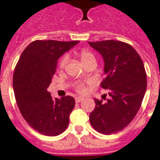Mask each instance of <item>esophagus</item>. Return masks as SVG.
<instances>
[{"label": "esophagus", "instance_id": "esophagus-1", "mask_svg": "<svg viewBox=\"0 0 160 160\" xmlns=\"http://www.w3.org/2000/svg\"><path fill=\"white\" fill-rule=\"evenodd\" d=\"M75 101H76V102L79 103V102H81L82 101H83V98H82V97H76Z\"/></svg>", "mask_w": 160, "mask_h": 160}]
</instances>
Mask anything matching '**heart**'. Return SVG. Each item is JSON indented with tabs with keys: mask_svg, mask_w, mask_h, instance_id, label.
<instances>
[{
	"mask_svg": "<svg viewBox=\"0 0 160 160\" xmlns=\"http://www.w3.org/2000/svg\"><path fill=\"white\" fill-rule=\"evenodd\" d=\"M80 58H81L82 62L83 64H87L89 61H91L94 59V55L93 53L88 51V50H82L80 53ZM69 61V54L68 53H65L63 54L59 59V66L60 68H64L65 66L67 65ZM73 88H75V90L79 94H84L87 91V88H86V83L85 82L82 81H76L73 82Z\"/></svg>",
	"mask_w": 160,
	"mask_h": 160,
	"instance_id": "heart-1",
	"label": "heart"
}]
</instances>
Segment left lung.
Instances as JSON below:
<instances>
[{
	"instance_id": "left-lung-1",
	"label": "left lung",
	"mask_w": 160,
	"mask_h": 160,
	"mask_svg": "<svg viewBox=\"0 0 160 160\" xmlns=\"http://www.w3.org/2000/svg\"><path fill=\"white\" fill-rule=\"evenodd\" d=\"M88 44L101 53L106 77L101 88L110 99H94L95 107L89 115L96 131L112 135L121 131L136 117L147 88V73L142 58L131 45L120 41H100Z\"/></svg>"
}]
</instances>
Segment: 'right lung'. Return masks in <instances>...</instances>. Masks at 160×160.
Listing matches in <instances>:
<instances>
[{
  "label": "right lung",
  "instance_id": "right-lung-1",
  "mask_svg": "<svg viewBox=\"0 0 160 160\" xmlns=\"http://www.w3.org/2000/svg\"><path fill=\"white\" fill-rule=\"evenodd\" d=\"M78 43V41H34L21 53L15 66L12 85L18 109L28 124L44 136H58L68 126L75 107L74 98L66 95L53 99L48 88L58 59Z\"/></svg>",
  "mask_w": 160,
  "mask_h": 160
}]
</instances>
